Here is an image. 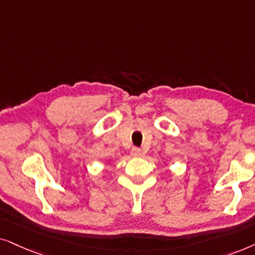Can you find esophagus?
I'll return each mask as SVG.
<instances>
[{"label":"esophagus","instance_id":"esophagus-1","mask_svg":"<svg viewBox=\"0 0 255 255\" xmlns=\"http://www.w3.org/2000/svg\"><path fill=\"white\" fill-rule=\"evenodd\" d=\"M130 154H131V156H134V157H142L144 152L142 151L140 148H133V149H131Z\"/></svg>","mask_w":255,"mask_h":255}]
</instances>
